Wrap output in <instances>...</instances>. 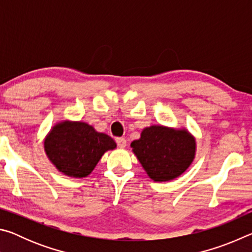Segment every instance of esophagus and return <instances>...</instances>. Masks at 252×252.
<instances>
[{
  "label": "esophagus",
  "mask_w": 252,
  "mask_h": 252,
  "mask_svg": "<svg viewBox=\"0 0 252 252\" xmlns=\"http://www.w3.org/2000/svg\"><path fill=\"white\" fill-rule=\"evenodd\" d=\"M116 141H117V144H118L119 148H121V149L126 148V140L125 138H117Z\"/></svg>",
  "instance_id": "esophagus-1"
}]
</instances>
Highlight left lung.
<instances>
[{
  "mask_svg": "<svg viewBox=\"0 0 252 252\" xmlns=\"http://www.w3.org/2000/svg\"><path fill=\"white\" fill-rule=\"evenodd\" d=\"M148 176L153 181H169L182 174L194 159L195 140L186 130L151 126L131 143Z\"/></svg>",
  "mask_w": 252,
  "mask_h": 252,
  "instance_id": "1",
  "label": "left lung"
}]
</instances>
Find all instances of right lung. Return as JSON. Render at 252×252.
<instances>
[{
  "instance_id": "add662e5",
  "label": "right lung",
  "mask_w": 252,
  "mask_h": 252,
  "mask_svg": "<svg viewBox=\"0 0 252 252\" xmlns=\"http://www.w3.org/2000/svg\"><path fill=\"white\" fill-rule=\"evenodd\" d=\"M117 147L114 140L85 122H61L45 138L46 156L60 172L84 178L95 168L105 151Z\"/></svg>"
}]
</instances>
